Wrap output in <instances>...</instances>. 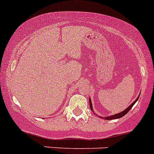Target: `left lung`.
Returning <instances> with one entry per match:
<instances>
[{"mask_svg":"<svg viewBox=\"0 0 154 154\" xmlns=\"http://www.w3.org/2000/svg\"><path fill=\"white\" fill-rule=\"evenodd\" d=\"M138 99H139V97L137 98V99H136L135 101H134V102L132 103V104H131V105L129 106V107H128L127 109H125L124 111H122V112H120V113H118V114H116V115H113V116H108V117H105L104 118V119H107V120H110V119H119V118H121V117L124 116L125 115H126L127 113H128V111H129L130 110H131V108H132L133 106L134 105V104L136 102V101L138 100ZM90 109H91L92 110H93V107H92V104H91V101H90Z\"/></svg>","mask_w":154,"mask_h":154,"instance_id":"8db88e82","label":"left lung"}]
</instances>
